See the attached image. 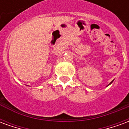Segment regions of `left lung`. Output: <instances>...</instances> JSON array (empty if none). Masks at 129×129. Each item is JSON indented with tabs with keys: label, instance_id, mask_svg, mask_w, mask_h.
I'll list each match as a JSON object with an SVG mask.
<instances>
[{
	"label": "left lung",
	"instance_id": "left-lung-1",
	"mask_svg": "<svg viewBox=\"0 0 129 129\" xmlns=\"http://www.w3.org/2000/svg\"><path fill=\"white\" fill-rule=\"evenodd\" d=\"M112 82H113V81H111V83H110V84H108V85H110V84H111V83H112Z\"/></svg>",
	"mask_w": 129,
	"mask_h": 129
}]
</instances>
